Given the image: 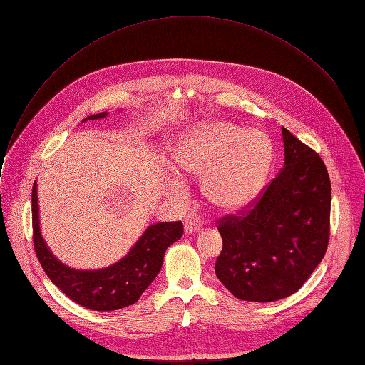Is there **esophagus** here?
<instances>
[{
  "label": "esophagus",
  "mask_w": 365,
  "mask_h": 365,
  "mask_svg": "<svg viewBox=\"0 0 365 365\" xmlns=\"http://www.w3.org/2000/svg\"><path fill=\"white\" fill-rule=\"evenodd\" d=\"M199 230H200V225L197 222H195V221H186L185 222V234L186 235H190V234H193Z\"/></svg>",
  "instance_id": "esophagus-1"
}]
</instances>
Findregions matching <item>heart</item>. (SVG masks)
I'll return each instance as SVG.
<instances>
[{
	"label": "heart",
	"instance_id": "1",
	"mask_svg": "<svg viewBox=\"0 0 365 365\" xmlns=\"http://www.w3.org/2000/svg\"><path fill=\"white\" fill-rule=\"evenodd\" d=\"M272 147L257 130L230 123H207L189 130L176 144L173 166L180 178L203 179L202 192L215 210L237 212L258 195L269 172ZM168 192L182 197V180L170 179Z\"/></svg>",
	"mask_w": 365,
	"mask_h": 365
}]
</instances>
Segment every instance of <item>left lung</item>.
Returning a JSON list of instances; mask_svg holds the SVG:
<instances>
[{
	"instance_id": "left-lung-1",
	"label": "left lung",
	"mask_w": 365,
	"mask_h": 365,
	"mask_svg": "<svg viewBox=\"0 0 365 365\" xmlns=\"http://www.w3.org/2000/svg\"><path fill=\"white\" fill-rule=\"evenodd\" d=\"M284 166L238 215L218 220L215 273L238 299L274 302L297 292L327 252L331 180L319 154L284 127Z\"/></svg>"
}]
</instances>
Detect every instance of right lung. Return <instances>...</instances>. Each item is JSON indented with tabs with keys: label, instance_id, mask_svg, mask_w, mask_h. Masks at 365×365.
<instances>
[{
	"label": "right lung",
	"instance_id": "add662e5",
	"mask_svg": "<svg viewBox=\"0 0 365 365\" xmlns=\"http://www.w3.org/2000/svg\"><path fill=\"white\" fill-rule=\"evenodd\" d=\"M107 115L108 113H101L83 121ZM31 214L34 251L44 273L69 299L91 310H118L134 304L159 274L166 248L183 235L180 221L153 224L115 264L99 270H75L51 254L40 234L36 182L31 192Z\"/></svg>",
	"mask_w": 365,
	"mask_h": 365
}]
</instances>
